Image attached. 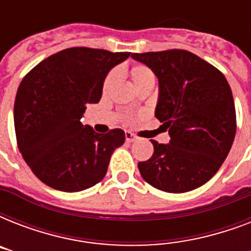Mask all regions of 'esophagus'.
Instances as JSON below:
<instances>
[{
  "label": "esophagus",
  "instance_id": "esophagus-1",
  "mask_svg": "<svg viewBox=\"0 0 251 251\" xmlns=\"http://www.w3.org/2000/svg\"><path fill=\"white\" fill-rule=\"evenodd\" d=\"M125 139H126V142H129V143H131V142L137 141V137H135V135H134L133 133H130V131H126V133H125Z\"/></svg>",
  "mask_w": 251,
  "mask_h": 251
}]
</instances>
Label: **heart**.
Here are the masks:
<instances>
[{"label": "heart", "instance_id": "1", "mask_svg": "<svg viewBox=\"0 0 251 251\" xmlns=\"http://www.w3.org/2000/svg\"><path fill=\"white\" fill-rule=\"evenodd\" d=\"M116 76H117L116 72L109 73V75L106 76L105 82H104V90L112 86ZM129 76L135 88H139V87L145 86V84H153V82H155L153 73L145 65H134L133 68L129 70Z\"/></svg>", "mask_w": 251, "mask_h": 251}]
</instances>
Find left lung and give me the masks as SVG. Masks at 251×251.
<instances>
[{"label":"left lung","instance_id":"1","mask_svg":"<svg viewBox=\"0 0 251 251\" xmlns=\"http://www.w3.org/2000/svg\"><path fill=\"white\" fill-rule=\"evenodd\" d=\"M159 80L155 116L169 143L153 145V155L138 163L146 182L167 193H186L214 177L236 135V109L226 76L182 49L133 53Z\"/></svg>","mask_w":251,"mask_h":251}]
</instances>
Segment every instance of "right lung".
<instances>
[{
  "mask_svg": "<svg viewBox=\"0 0 251 251\" xmlns=\"http://www.w3.org/2000/svg\"><path fill=\"white\" fill-rule=\"evenodd\" d=\"M129 56L83 47L64 49L22 80L14 104L18 147L45 185L75 193L104 178L125 133L99 134L80 120L88 104L100 101L108 73Z\"/></svg>",
  "mask_w": 251,
  "mask_h": 251,
  "instance_id": "obj_1",
  "label": "right lung"
}]
</instances>
